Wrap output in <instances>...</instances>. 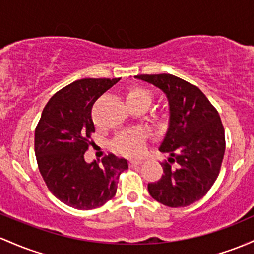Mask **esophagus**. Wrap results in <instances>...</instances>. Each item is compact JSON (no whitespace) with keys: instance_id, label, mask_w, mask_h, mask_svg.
<instances>
[{"instance_id":"obj_1","label":"esophagus","mask_w":254,"mask_h":254,"mask_svg":"<svg viewBox=\"0 0 254 254\" xmlns=\"http://www.w3.org/2000/svg\"><path fill=\"white\" fill-rule=\"evenodd\" d=\"M142 163H143V161H142V160H133V159H132V160L129 161V164L131 166H137V165H140V164H142Z\"/></svg>"}]
</instances>
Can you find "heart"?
<instances>
[{"instance_id": "obj_1", "label": "heart", "mask_w": 254, "mask_h": 254, "mask_svg": "<svg viewBox=\"0 0 254 254\" xmlns=\"http://www.w3.org/2000/svg\"><path fill=\"white\" fill-rule=\"evenodd\" d=\"M153 100L152 93L141 85H131L125 91V101L130 110H146ZM165 118V114H158L157 119L161 121ZM113 147L117 152L129 157L141 154L144 148V136L141 130H131V131L123 132L117 136L113 141Z\"/></svg>"}]
</instances>
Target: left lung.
<instances>
[{"instance_id": "obj_1", "label": "left lung", "mask_w": 254, "mask_h": 254, "mask_svg": "<svg viewBox=\"0 0 254 254\" xmlns=\"http://www.w3.org/2000/svg\"><path fill=\"white\" fill-rule=\"evenodd\" d=\"M135 78L161 89L169 100V127L159 147L169 158L160 163V180L148 183L150 196L169 207L193 204L210 190L221 170L225 136L219 114L197 86L176 76Z\"/></svg>"}]
</instances>
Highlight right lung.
Masks as SVG:
<instances>
[{
	"instance_id": "1",
	"label": "right lung",
	"mask_w": 254,
	"mask_h": 254,
	"mask_svg": "<svg viewBox=\"0 0 254 254\" xmlns=\"http://www.w3.org/2000/svg\"><path fill=\"white\" fill-rule=\"evenodd\" d=\"M121 78H84L54 94L35 130L38 169L52 194L77 210L105 205L117 193L119 175L129 168L127 159L108 154L101 165L84 160L95 132L91 108Z\"/></svg>"
}]
</instances>
